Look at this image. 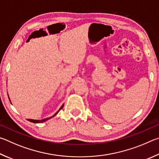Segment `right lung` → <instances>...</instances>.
I'll use <instances>...</instances> for the list:
<instances>
[{
  "label": "right lung",
  "mask_w": 159,
  "mask_h": 159,
  "mask_svg": "<svg viewBox=\"0 0 159 159\" xmlns=\"http://www.w3.org/2000/svg\"><path fill=\"white\" fill-rule=\"evenodd\" d=\"M63 105H62V106L61 107V108L59 109V110L58 111V112L56 113V114H54V116H51V117H49V118H46V119H43V120H34V119H28V121H30V122H33V123H41V122H44V121H47V120H48V119H51V118H52L53 116H54L55 115H57V114H58V112H59V111L62 109L63 108Z\"/></svg>",
  "instance_id": "add662e5"
}]
</instances>
